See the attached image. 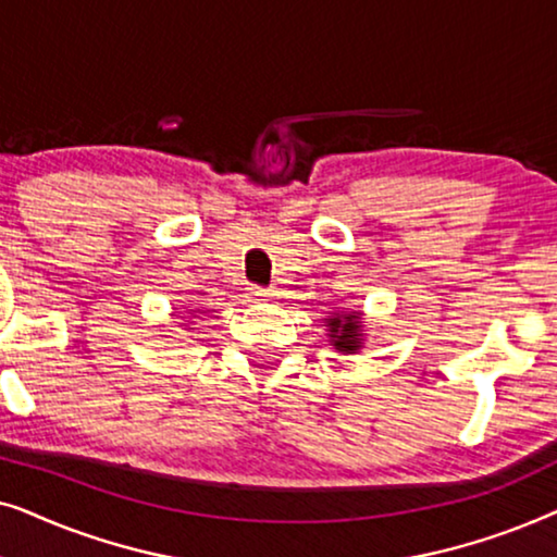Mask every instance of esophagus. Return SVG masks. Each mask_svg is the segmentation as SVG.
Returning <instances> with one entry per match:
<instances>
[{"mask_svg":"<svg viewBox=\"0 0 557 557\" xmlns=\"http://www.w3.org/2000/svg\"><path fill=\"white\" fill-rule=\"evenodd\" d=\"M250 296H253V299H269V296H271V288L253 286V288H250Z\"/></svg>","mask_w":557,"mask_h":557,"instance_id":"obj_1","label":"esophagus"}]
</instances>
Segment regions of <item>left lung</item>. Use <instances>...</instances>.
Segmentation results:
<instances>
[{
    "instance_id": "8db88e82",
    "label": "left lung",
    "mask_w": 557,
    "mask_h": 557,
    "mask_svg": "<svg viewBox=\"0 0 557 557\" xmlns=\"http://www.w3.org/2000/svg\"><path fill=\"white\" fill-rule=\"evenodd\" d=\"M326 326H330V342L337 352L352 355L362 347L360 311H342V314H334L332 319H326Z\"/></svg>"
}]
</instances>
